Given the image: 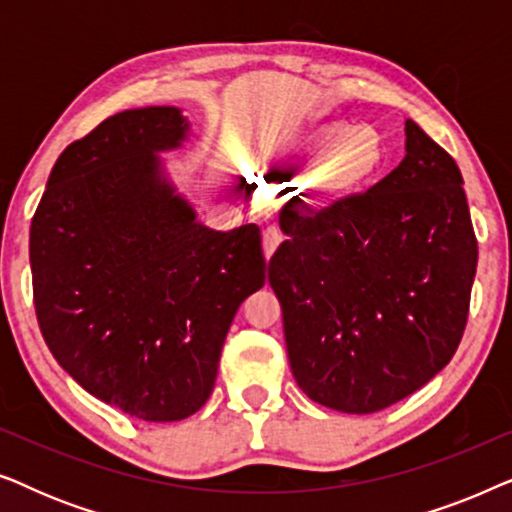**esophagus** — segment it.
Masks as SVG:
<instances>
[{
	"label": "esophagus",
	"instance_id": "esophagus-1",
	"mask_svg": "<svg viewBox=\"0 0 512 512\" xmlns=\"http://www.w3.org/2000/svg\"><path fill=\"white\" fill-rule=\"evenodd\" d=\"M282 240H284V235L279 233V230H277L275 226H270V228L263 230V251H265V258H270L272 254H275L279 244H282Z\"/></svg>",
	"mask_w": 512,
	"mask_h": 512
}]
</instances>
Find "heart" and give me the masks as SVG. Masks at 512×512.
Listing matches in <instances>:
<instances>
[{"label": "heart", "instance_id": "b5f03b06", "mask_svg": "<svg viewBox=\"0 0 512 512\" xmlns=\"http://www.w3.org/2000/svg\"><path fill=\"white\" fill-rule=\"evenodd\" d=\"M286 156L275 137L256 139L247 146V165L272 167ZM317 165L314 184L326 195H347L368 186L387 163V146L375 128L349 121H328L307 130L293 142L289 165Z\"/></svg>", "mask_w": 512, "mask_h": 512}]
</instances>
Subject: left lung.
I'll return each mask as SVG.
<instances>
[{"instance_id": "8db88e82", "label": "left lung", "mask_w": 512, "mask_h": 512, "mask_svg": "<svg viewBox=\"0 0 512 512\" xmlns=\"http://www.w3.org/2000/svg\"><path fill=\"white\" fill-rule=\"evenodd\" d=\"M405 158L370 191L279 221L268 279L298 387L370 415L422 389L457 352L478 240L454 158L405 121Z\"/></svg>"}]
</instances>
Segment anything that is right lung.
I'll return each mask as SVG.
<instances>
[{
    "mask_svg": "<svg viewBox=\"0 0 512 512\" xmlns=\"http://www.w3.org/2000/svg\"><path fill=\"white\" fill-rule=\"evenodd\" d=\"M186 128L174 107L102 121L62 151L30 228L48 349L88 394L142 422L207 403L237 307L265 284L256 223L209 230L160 181L156 151Z\"/></svg>",
    "mask_w": 512,
    "mask_h": 512,
    "instance_id": "add662e5",
    "label": "right lung"
}]
</instances>
